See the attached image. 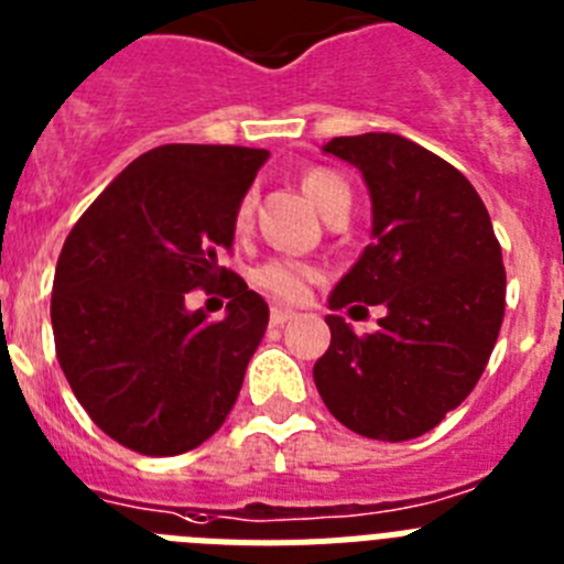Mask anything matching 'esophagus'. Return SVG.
Instances as JSON below:
<instances>
[{"label":"esophagus","instance_id":"obj_1","mask_svg":"<svg viewBox=\"0 0 564 564\" xmlns=\"http://www.w3.org/2000/svg\"><path fill=\"white\" fill-rule=\"evenodd\" d=\"M269 317H272V323H275V326H283V323L295 317V312L283 310V306H272V315H269Z\"/></svg>","mask_w":564,"mask_h":564}]
</instances>
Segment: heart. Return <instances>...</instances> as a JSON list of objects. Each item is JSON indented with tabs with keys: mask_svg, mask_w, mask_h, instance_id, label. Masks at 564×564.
Instances as JSON below:
<instances>
[{
	"mask_svg": "<svg viewBox=\"0 0 564 564\" xmlns=\"http://www.w3.org/2000/svg\"><path fill=\"white\" fill-rule=\"evenodd\" d=\"M303 193L310 195V200L323 215H329L340 198H349L346 181L340 175L329 173V170H310L303 175ZM252 207V195H243L238 209H235V227H249ZM312 281H317V269L310 267V263L292 261V258H272V261H263L261 267H254L252 272L254 286L267 292V295L278 297V301H301Z\"/></svg>",
	"mask_w": 564,
	"mask_h": 564,
	"instance_id": "1",
	"label": "heart"
}]
</instances>
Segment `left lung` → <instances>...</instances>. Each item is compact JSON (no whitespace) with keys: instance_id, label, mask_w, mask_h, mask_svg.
Here are the masks:
<instances>
[{"instance_id":"left-lung-1","label":"left lung","mask_w":564,"mask_h":564,"mask_svg":"<svg viewBox=\"0 0 564 564\" xmlns=\"http://www.w3.org/2000/svg\"><path fill=\"white\" fill-rule=\"evenodd\" d=\"M323 150L364 173L375 238L329 306L383 303L386 317L364 337L326 317L315 386L346 429L403 443L440 425L486 371L506 315L502 249L471 181L425 147L364 133Z\"/></svg>"}]
</instances>
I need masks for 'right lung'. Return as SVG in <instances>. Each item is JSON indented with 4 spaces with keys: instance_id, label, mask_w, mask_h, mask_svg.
<instances>
[{
    "instance_id": "obj_1",
    "label": "right lung",
    "mask_w": 564,
    "mask_h": 564,
    "mask_svg": "<svg viewBox=\"0 0 564 564\" xmlns=\"http://www.w3.org/2000/svg\"><path fill=\"white\" fill-rule=\"evenodd\" d=\"M267 159L232 144L155 147L67 235L51 297L58 366L93 423L130 452H189L238 400L269 306L218 258ZM215 282L228 283L221 322L183 306Z\"/></svg>"
}]
</instances>
